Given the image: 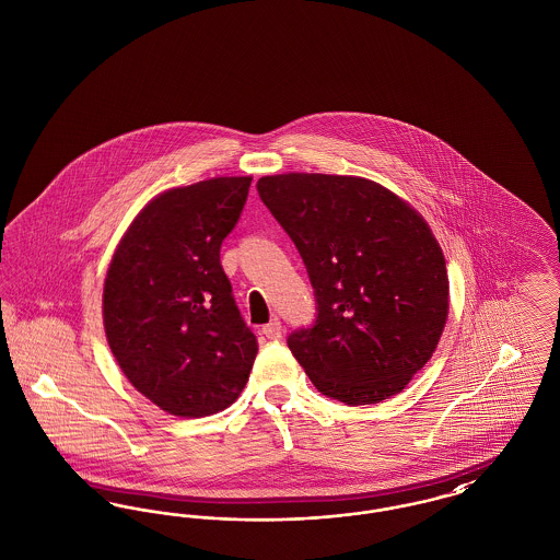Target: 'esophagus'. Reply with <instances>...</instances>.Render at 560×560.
<instances>
[{
	"instance_id": "1",
	"label": "esophagus",
	"mask_w": 560,
	"mask_h": 560,
	"mask_svg": "<svg viewBox=\"0 0 560 560\" xmlns=\"http://www.w3.org/2000/svg\"><path fill=\"white\" fill-rule=\"evenodd\" d=\"M281 331H283V327H281V320L279 319H272L262 327V334L267 336L268 340L281 338Z\"/></svg>"
}]
</instances>
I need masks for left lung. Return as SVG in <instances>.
I'll list each match as a JSON object with an SVG mask.
<instances>
[{"instance_id":"8db88e82","label":"left lung","mask_w":560,"mask_h":560,"mask_svg":"<svg viewBox=\"0 0 560 560\" xmlns=\"http://www.w3.org/2000/svg\"><path fill=\"white\" fill-rule=\"evenodd\" d=\"M258 192L308 272L317 315L288 347L317 390L347 405L400 393L450 313L445 258L424 218L357 176L279 174Z\"/></svg>"}]
</instances>
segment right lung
Listing matches in <instances>:
<instances>
[{
	"instance_id": "1",
	"label": "right lung",
	"mask_w": 560,
	"mask_h": 560,
	"mask_svg": "<svg viewBox=\"0 0 560 560\" xmlns=\"http://www.w3.org/2000/svg\"><path fill=\"white\" fill-rule=\"evenodd\" d=\"M249 185V176H233L161 192L110 260L108 347L133 388L172 416L226 409L252 372L258 340L220 265Z\"/></svg>"
}]
</instances>
